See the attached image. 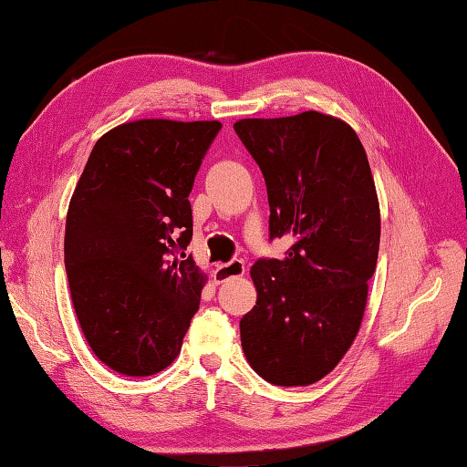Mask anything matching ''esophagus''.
I'll return each mask as SVG.
<instances>
[{"label":"esophagus","mask_w":467,"mask_h":467,"mask_svg":"<svg viewBox=\"0 0 467 467\" xmlns=\"http://www.w3.org/2000/svg\"><path fill=\"white\" fill-rule=\"evenodd\" d=\"M244 272H245V262L240 260V258H234L232 262H227V264H217L213 278H215V283L219 285V283H225V280H230V278L242 276Z\"/></svg>","instance_id":"1"}]
</instances>
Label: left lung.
<instances>
[{
  "instance_id": "8db88e82",
  "label": "left lung",
  "mask_w": 467,
  "mask_h": 467,
  "mask_svg": "<svg viewBox=\"0 0 467 467\" xmlns=\"http://www.w3.org/2000/svg\"><path fill=\"white\" fill-rule=\"evenodd\" d=\"M266 181L270 240L252 266L258 301L240 321L250 366L276 386L327 376L354 343L380 248V207L362 142L319 111L234 124Z\"/></svg>"
}]
</instances>
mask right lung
Returning <instances> with one entry per match:
<instances>
[{"label": "right lung", "mask_w": 467, "mask_h": 467, "mask_svg": "<svg viewBox=\"0 0 467 467\" xmlns=\"http://www.w3.org/2000/svg\"><path fill=\"white\" fill-rule=\"evenodd\" d=\"M219 121L138 119L97 140L70 199L65 266L95 356L126 376L171 366L205 276L184 250L189 195Z\"/></svg>", "instance_id": "add662e5"}]
</instances>
